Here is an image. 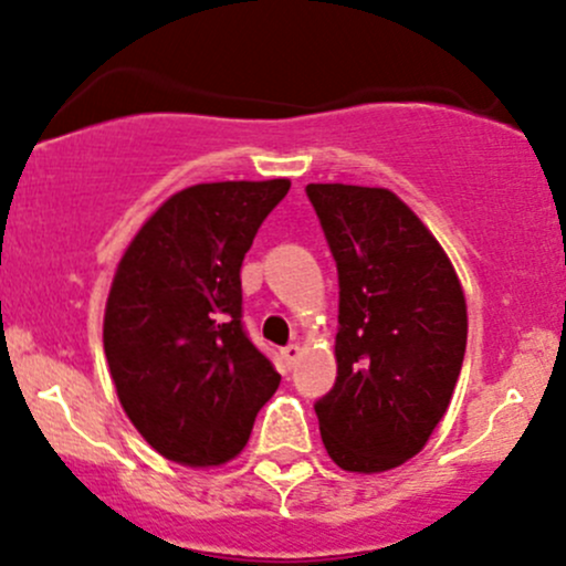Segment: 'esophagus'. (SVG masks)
Listing matches in <instances>:
<instances>
[{
    "instance_id": "34e87169",
    "label": "esophagus",
    "mask_w": 566,
    "mask_h": 566,
    "mask_svg": "<svg viewBox=\"0 0 566 566\" xmlns=\"http://www.w3.org/2000/svg\"><path fill=\"white\" fill-rule=\"evenodd\" d=\"M300 356H302V348L296 343L294 345H285V348H283V361L289 364V367H294V364L300 361Z\"/></svg>"
}]
</instances>
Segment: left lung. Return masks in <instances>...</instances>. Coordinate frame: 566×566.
<instances>
[{
  "label": "left lung",
  "mask_w": 566,
  "mask_h": 566,
  "mask_svg": "<svg viewBox=\"0 0 566 566\" xmlns=\"http://www.w3.org/2000/svg\"><path fill=\"white\" fill-rule=\"evenodd\" d=\"M339 275L337 380L315 402L339 470L386 472L446 418L467 348V300L427 223L388 188L310 184Z\"/></svg>",
  "instance_id": "obj_1"
}]
</instances>
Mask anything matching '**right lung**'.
Listing matches in <instances>:
<instances>
[{
	"instance_id": "right-lung-1",
	"label": "right lung",
	"mask_w": 566,
	"mask_h": 566,
	"mask_svg": "<svg viewBox=\"0 0 566 566\" xmlns=\"http://www.w3.org/2000/svg\"><path fill=\"white\" fill-rule=\"evenodd\" d=\"M289 188V178L188 186L159 205L115 266L102 324L115 394L175 464L237 459L281 386L242 332L240 266Z\"/></svg>"
}]
</instances>
